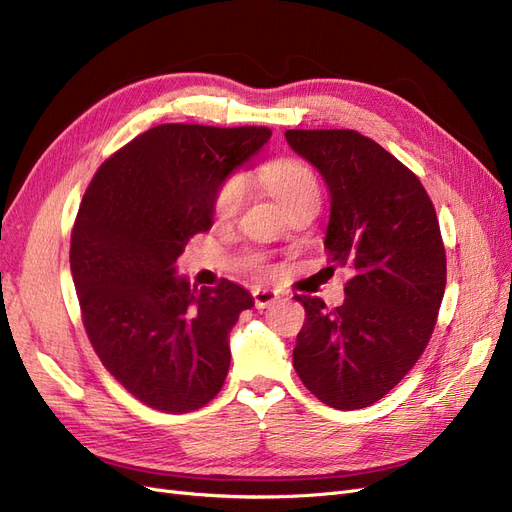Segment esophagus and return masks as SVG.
<instances>
[{
	"label": "esophagus",
	"mask_w": 512,
	"mask_h": 512,
	"mask_svg": "<svg viewBox=\"0 0 512 512\" xmlns=\"http://www.w3.org/2000/svg\"><path fill=\"white\" fill-rule=\"evenodd\" d=\"M252 298H254V305L256 309H267L277 301V292L275 290H264V288H254L252 290Z\"/></svg>",
	"instance_id": "obj_1"
}]
</instances>
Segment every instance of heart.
<instances>
[{
    "instance_id": "heart-1",
    "label": "heart",
    "mask_w": 512,
    "mask_h": 512,
    "mask_svg": "<svg viewBox=\"0 0 512 512\" xmlns=\"http://www.w3.org/2000/svg\"><path fill=\"white\" fill-rule=\"evenodd\" d=\"M260 182L286 209L305 199H320V180L311 165L294 156H277L260 167ZM248 197V180L241 173L226 175L211 197V214L218 222L235 220Z\"/></svg>"
}]
</instances>
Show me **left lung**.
<instances>
[{
	"label": "left lung",
	"instance_id": "obj_1",
	"mask_svg": "<svg viewBox=\"0 0 512 512\" xmlns=\"http://www.w3.org/2000/svg\"><path fill=\"white\" fill-rule=\"evenodd\" d=\"M288 144L330 190L326 250L347 267L345 303L294 296L307 320L292 362L307 390L339 411L381 400L432 337L447 284L436 209L417 175L351 129H290Z\"/></svg>",
	"mask_w": 512,
	"mask_h": 512
}]
</instances>
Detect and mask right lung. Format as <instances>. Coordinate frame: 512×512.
Segmentation results:
<instances>
[{
  "label": "right lung",
  "instance_id": "right-lung-1",
  "mask_svg": "<svg viewBox=\"0 0 512 512\" xmlns=\"http://www.w3.org/2000/svg\"><path fill=\"white\" fill-rule=\"evenodd\" d=\"M267 127L167 122L137 135L88 184L69 245L86 337L150 409L182 415L222 390L228 332L252 296L228 279L190 288L173 264L211 228V197L269 142Z\"/></svg>",
  "mask_w": 512,
  "mask_h": 512
}]
</instances>
